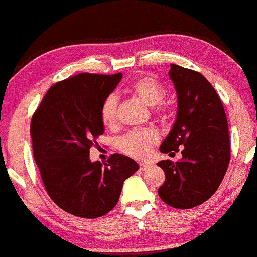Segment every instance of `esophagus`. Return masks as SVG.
<instances>
[{
  "label": "esophagus",
  "mask_w": 257,
  "mask_h": 257,
  "mask_svg": "<svg viewBox=\"0 0 257 257\" xmlns=\"http://www.w3.org/2000/svg\"><path fill=\"white\" fill-rule=\"evenodd\" d=\"M149 167V165L147 163H141L140 164V170L141 171H144V170H147V168Z\"/></svg>",
  "instance_id": "esophagus-1"
}]
</instances>
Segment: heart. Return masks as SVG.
Listing matches in <instances>:
<instances>
[{
    "label": "heart",
    "instance_id": "obj_1",
    "mask_svg": "<svg viewBox=\"0 0 257 257\" xmlns=\"http://www.w3.org/2000/svg\"><path fill=\"white\" fill-rule=\"evenodd\" d=\"M130 91L150 106L160 104L165 98L166 91L156 79L141 77L136 79ZM117 95L110 93L102 102L100 116L104 125L112 128L117 120ZM159 141V135L153 129L133 130L117 140V148L125 155L135 159H144L151 151V148Z\"/></svg>",
    "mask_w": 257,
    "mask_h": 257
}]
</instances>
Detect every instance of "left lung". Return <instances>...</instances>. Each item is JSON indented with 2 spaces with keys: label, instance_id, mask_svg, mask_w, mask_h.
<instances>
[{
  "label": "left lung",
  "instance_id": "1",
  "mask_svg": "<svg viewBox=\"0 0 257 257\" xmlns=\"http://www.w3.org/2000/svg\"><path fill=\"white\" fill-rule=\"evenodd\" d=\"M168 75L177 91L178 114L160 151L185 148L179 162L157 164L165 172L158 194L170 206L190 209L209 200L226 174L231 158L228 124L219 95L204 76L178 64H171Z\"/></svg>",
  "mask_w": 257,
  "mask_h": 257
}]
</instances>
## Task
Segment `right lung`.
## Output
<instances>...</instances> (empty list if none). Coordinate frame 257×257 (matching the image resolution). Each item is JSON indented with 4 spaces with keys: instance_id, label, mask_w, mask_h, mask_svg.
<instances>
[{
    "instance_id": "1",
    "label": "right lung",
    "mask_w": 257,
    "mask_h": 257,
    "mask_svg": "<svg viewBox=\"0 0 257 257\" xmlns=\"http://www.w3.org/2000/svg\"><path fill=\"white\" fill-rule=\"evenodd\" d=\"M122 74L83 72L49 87L32 116L33 156L45 189L64 211L98 218L118 202L123 182L139 170L127 156L114 153L92 163L90 149L104 134L100 109Z\"/></svg>"
}]
</instances>
